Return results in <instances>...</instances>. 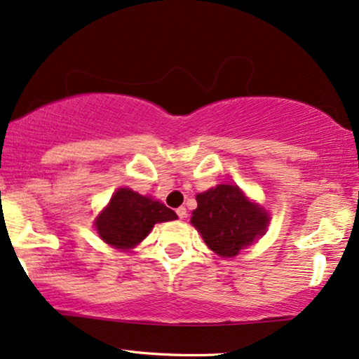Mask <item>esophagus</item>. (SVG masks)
<instances>
[{"mask_svg":"<svg viewBox=\"0 0 359 359\" xmlns=\"http://www.w3.org/2000/svg\"><path fill=\"white\" fill-rule=\"evenodd\" d=\"M176 214H178L180 219H184L186 215H188V210H186V208H183V205H181V208L176 209Z\"/></svg>","mask_w":359,"mask_h":359,"instance_id":"esophagus-1","label":"esophagus"}]
</instances>
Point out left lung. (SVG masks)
I'll return each instance as SVG.
<instances>
[{"label": "left lung", "instance_id": "left-lung-1", "mask_svg": "<svg viewBox=\"0 0 359 359\" xmlns=\"http://www.w3.org/2000/svg\"><path fill=\"white\" fill-rule=\"evenodd\" d=\"M191 224L205 245L222 258H233L266 233L269 215L237 184H217L196 196Z\"/></svg>", "mask_w": 359, "mask_h": 359}]
</instances>
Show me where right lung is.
Masks as SVG:
<instances>
[{
    "instance_id": "right-lung-1",
    "label": "right lung",
    "mask_w": 359,
    "mask_h": 359,
    "mask_svg": "<svg viewBox=\"0 0 359 359\" xmlns=\"http://www.w3.org/2000/svg\"><path fill=\"white\" fill-rule=\"evenodd\" d=\"M178 219L175 210L129 188H119L104 210L97 215L95 227L101 240L117 250L139 245L155 224Z\"/></svg>"
}]
</instances>
